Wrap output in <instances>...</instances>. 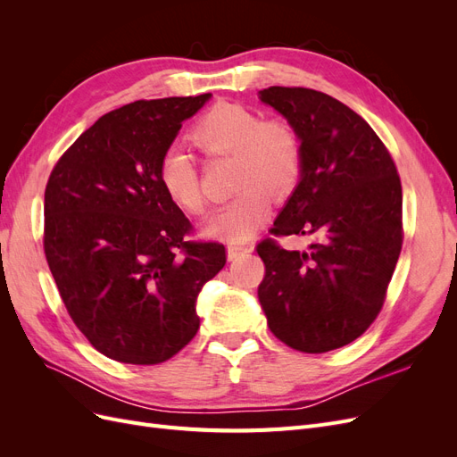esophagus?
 <instances>
[{
	"label": "esophagus",
	"mask_w": 457,
	"mask_h": 457,
	"mask_svg": "<svg viewBox=\"0 0 457 457\" xmlns=\"http://www.w3.org/2000/svg\"><path fill=\"white\" fill-rule=\"evenodd\" d=\"M252 252V247H247V245H228V250H227V255H228V259L230 261H234V259H238L240 255H244V253H250Z\"/></svg>",
	"instance_id": "1"
}]
</instances>
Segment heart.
I'll list each match as a JSON object with an SVG mask.
<instances>
[{
	"label": "heart",
	"mask_w": 457,
	"mask_h": 457,
	"mask_svg": "<svg viewBox=\"0 0 457 457\" xmlns=\"http://www.w3.org/2000/svg\"><path fill=\"white\" fill-rule=\"evenodd\" d=\"M188 141L205 158H232V187L240 190L207 225L210 237L242 244L269 215V200L284 198L301 177L303 150L295 129L278 118L261 120L240 103H217L198 118ZM163 195L188 215H202L207 200L195 162L179 150L158 165Z\"/></svg>",
	"instance_id": "obj_1"
}]
</instances>
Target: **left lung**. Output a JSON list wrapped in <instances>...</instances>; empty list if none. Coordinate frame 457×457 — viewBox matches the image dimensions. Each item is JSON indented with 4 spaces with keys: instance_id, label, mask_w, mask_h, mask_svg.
Here are the masks:
<instances>
[{
    "instance_id": "left-lung-1",
    "label": "left lung",
    "mask_w": 457,
    "mask_h": 457,
    "mask_svg": "<svg viewBox=\"0 0 457 457\" xmlns=\"http://www.w3.org/2000/svg\"><path fill=\"white\" fill-rule=\"evenodd\" d=\"M261 101L301 139V181L257 244L265 276L257 295L272 334L301 353L361 337L383 309L403 250V185L391 152L347 104L307 87L272 86ZM320 241L287 253L282 236Z\"/></svg>"
}]
</instances>
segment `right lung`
<instances>
[{
  "instance_id": "right-lung-1",
  "label": "right lung",
  "mask_w": 457,
  "mask_h": 457,
  "mask_svg": "<svg viewBox=\"0 0 457 457\" xmlns=\"http://www.w3.org/2000/svg\"><path fill=\"white\" fill-rule=\"evenodd\" d=\"M210 93L135 101L81 133L46 187L44 252L61 299L101 354L170 361L196 336V297L225 267L219 242L163 195L158 165Z\"/></svg>"
}]
</instances>
